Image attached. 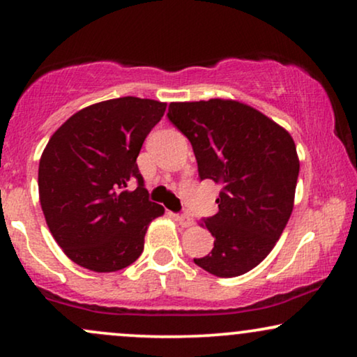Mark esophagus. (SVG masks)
<instances>
[{
    "label": "esophagus",
    "mask_w": 357,
    "mask_h": 357,
    "mask_svg": "<svg viewBox=\"0 0 357 357\" xmlns=\"http://www.w3.org/2000/svg\"><path fill=\"white\" fill-rule=\"evenodd\" d=\"M175 221H177L182 227H190L193 226V218L187 216V214H175Z\"/></svg>",
    "instance_id": "obj_1"
}]
</instances>
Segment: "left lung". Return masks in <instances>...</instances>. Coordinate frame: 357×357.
<instances>
[{
    "instance_id": "left-lung-1",
    "label": "left lung",
    "mask_w": 357,
    "mask_h": 357,
    "mask_svg": "<svg viewBox=\"0 0 357 357\" xmlns=\"http://www.w3.org/2000/svg\"><path fill=\"white\" fill-rule=\"evenodd\" d=\"M167 116L192 143L199 178L222 185L219 211L202 224L214 248L193 261L214 276H241L265 260L291 218L299 175L294 139L237 100L172 102Z\"/></svg>"
}]
</instances>
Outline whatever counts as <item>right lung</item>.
I'll list each match as a JSON object with an SVG mask.
<instances>
[{
  "label": "right lung",
  "instance_id": "right-lung-1",
  "mask_svg": "<svg viewBox=\"0 0 357 357\" xmlns=\"http://www.w3.org/2000/svg\"><path fill=\"white\" fill-rule=\"evenodd\" d=\"M165 107L131 96L99 102L70 116L47 143L38 164L42 211L76 265L112 273L143 253L148 226L164 208L149 202L136 158ZM130 179L139 182L133 192L124 190Z\"/></svg>",
  "mask_w": 357,
  "mask_h": 357
}]
</instances>
